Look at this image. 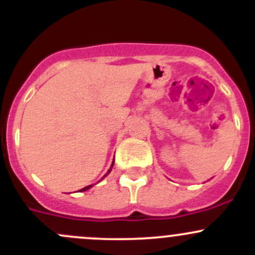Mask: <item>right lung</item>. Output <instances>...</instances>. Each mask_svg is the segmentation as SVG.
<instances>
[{"mask_svg":"<svg viewBox=\"0 0 255 255\" xmlns=\"http://www.w3.org/2000/svg\"><path fill=\"white\" fill-rule=\"evenodd\" d=\"M112 166H113V163H112V165H111V169H112ZM111 169H110V170H109V173H110V171H111ZM109 173H107L106 175H109ZM106 175H105V176H106ZM102 179H104V177H102ZM91 186H92V185H89V186L84 187V189H81V190H80V191H86V190H89Z\"/></svg>","mask_w":255,"mask_h":255,"instance_id":"right-lung-1","label":"right lung"}]
</instances>
